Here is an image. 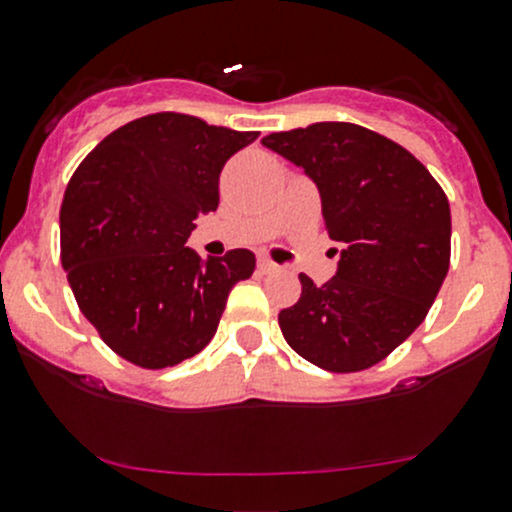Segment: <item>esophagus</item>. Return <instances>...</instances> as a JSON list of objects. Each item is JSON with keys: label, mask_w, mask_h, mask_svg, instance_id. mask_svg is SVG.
<instances>
[{"label": "esophagus", "mask_w": 512, "mask_h": 512, "mask_svg": "<svg viewBox=\"0 0 512 512\" xmlns=\"http://www.w3.org/2000/svg\"><path fill=\"white\" fill-rule=\"evenodd\" d=\"M257 270H260L262 275H270V272H277V265L272 260H267V257H260V260H257Z\"/></svg>", "instance_id": "1"}]
</instances>
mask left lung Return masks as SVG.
<instances>
[{
    "mask_svg": "<svg viewBox=\"0 0 512 512\" xmlns=\"http://www.w3.org/2000/svg\"><path fill=\"white\" fill-rule=\"evenodd\" d=\"M262 145L315 180L337 275L277 315L287 345L330 372H360L403 345L438 297L450 267V205L405 147L352 122L275 132Z\"/></svg>",
    "mask_w": 512,
    "mask_h": 512,
    "instance_id": "1",
    "label": "left lung"
}]
</instances>
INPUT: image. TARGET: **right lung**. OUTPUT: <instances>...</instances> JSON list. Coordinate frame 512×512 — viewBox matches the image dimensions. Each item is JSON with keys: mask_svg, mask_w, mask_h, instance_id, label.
<instances>
[{"mask_svg": "<svg viewBox=\"0 0 512 512\" xmlns=\"http://www.w3.org/2000/svg\"><path fill=\"white\" fill-rule=\"evenodd\" d=\"M257 132L180 112L132 119L74 170L59 210L62 267L109 350L145 370L205 350L227 295L255 272L250 250L202 260L185 247L220 205V172Z\"/></svg>", "mask_w": 512, "mask_h": 512, "instance_id": "1", "label": "right lung"}]
</instances>
